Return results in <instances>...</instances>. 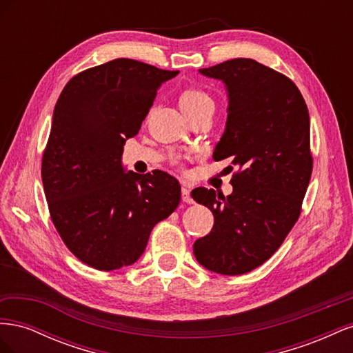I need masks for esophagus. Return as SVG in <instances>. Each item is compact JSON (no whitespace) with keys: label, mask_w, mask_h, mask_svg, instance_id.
Instances as JSON below:
<instances>
[{"label":"esophagus","mask_w":353,"mask_h":353,"mask_svg":"<svg viewBox=\"0 0 353 353\" xmlns=\"http://www.w3.org/2000/svg\"><path fill=\"white\" fill-rule=\"evenodd\" d=\"M181 199H183V201H184V203H188V205H191V203L194 201L193 199H191V196H190V190H188L187 187H183V188H181Z\"/></svg>","instance_id":"esophagus-1"}]
</instances>
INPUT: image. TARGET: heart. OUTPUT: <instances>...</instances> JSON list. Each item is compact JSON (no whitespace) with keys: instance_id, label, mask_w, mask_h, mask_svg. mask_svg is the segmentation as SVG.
<instances>
[{"instance_id":"heart-1","label":"heart","mask_w":353,"mask_h":353,"mask_svg":"<svg viewBox=\"0 0 353 353\" xmlns=\"http://www.w3.org/2000/svg\"><path fill=\"white\" fill-rule=\"evenodd\" d=\"M208 105H213L210 95L199 88H188L179 95V108L185 114L197 112Z\"/></svg>"}]
</instances>
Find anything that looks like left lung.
I'll return each instance as SVG.
<instances>
[{
    "mask_svg": "<svg viewBox=\"0 0 353 353\" xmlns=\"http://www.w3.org/2000/svg\"><path fill=\"white\" fill-rule=\"evenodd\" d=\"M200 73L227 87V126L213 160L228 159L230 170H239L227 197L191 191L215 218L194 256L209 271L240 275L268 261L301 216L312 174L309 113L294 82L256 60L232 59Z\"/></svg>",
    "mask_w": 353,
    "mask_h": 353,
    "instance_id": "left-lung-1",
    "label": "left lung"
}]
</instances>
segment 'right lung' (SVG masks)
<instances>
[{"label":"right lung","mask_w":353,"mask_h":353,"mask_svg":"<svg viewBox=\"0 0 353 353\" xmlns=\"http://www.w3.org/2000/svg\"><path fill=\"white\" fill-rule=\"evenodd\" d=\"M176 74L116 59L74 74L56 103L42 185L63 243L91 268L132 265L153 227L179 205L174 176L125 174L122 166L125 141L140 131L160 85Z\"/></svg>","instance_id":"1"}]
</instances>
